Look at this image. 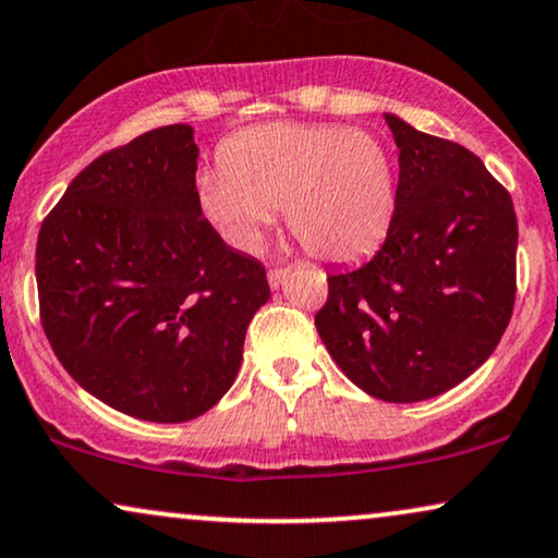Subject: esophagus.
I'll use <instances>...</instances> for the list:
<instances>
[{"instance_id":"obj_1","label":"esophagus","mask_w":558,"mask_h":558,"mask_svg":"<svg viewBox=\"0 0 558 558\" xmlns=\"http://www.w3.org/2000/svg\"><path fill=\"white\" fill-rule=\"evenodd\" d=\"M287 274H289V266H277V269H269V284H271V289H277V287L284 284Z\"/></svg>"}]
</instances>
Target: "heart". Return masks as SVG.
Wrapping results in <instances>:
<instances>
[{
	"label": "heart",
	"instance_id": "obj_1",
	"mask_svg": "<svg viewBox=\"0 0 558 558\" xmlns=\"http://www.w3.org/2000/svg\"><path fill=\"white\" fill-rule=\"evenodd\" d=\"M202 209L235 245L253 251L284 207L289 233L317 258L351 262L374 251L395 213V161L366 130L274 122L222 148V169L197 179Z\"/></svg>",
	"mask_w": 558,
	"mask_h": 558
}]
</instances>
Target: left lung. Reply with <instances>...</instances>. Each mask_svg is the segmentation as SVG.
Returning <instances> with one entry per match:
<instances>
[{"label":"left lung","instance_id":"1","mask_svg":"<svg viewBox=\"0 0 558 558\" xmlns=\"http://www.w3.org/2000/svg\"><path fill=\"white\" fill-rule=\"evenodd\" d=\"M400 148L387 241L372 262L328 274L315 315L353 385L385 402H421L474 374L515 305L518 220L472 150L385 114Z\"/></svg>","mask_w":558,"mask_h":558}]
</instances>
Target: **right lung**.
Wrapping results in <instances>:
<instances>
[{"label":"right lung","instance_id":"obj_1","mask_svg":"<svg viewBox=\"0 0 558 558\" xmlns=\"http://www.w3.org/2000/svg\"><path fill=\"white\" fill-rule=\"evenodd\" d=\"M190 125L86 166L43 220L40 320L76 385L150 423L199 417L228 392L271 289L202 217Z\"/></svg>","mask_w":558,"mask_h":558}]
</instances>
